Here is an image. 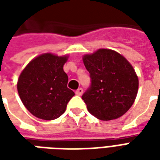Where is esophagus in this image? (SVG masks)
<instances>
[{
  "instance_id": "1",
  "label": "esophagus",
  "mask_w": 160,
  "mask_h": 160,
  "mask_svg": "<svg viewBox=\"0 0 160 160\" xmlns=\"http://www.w3.org/2000/svg\"><path fill=\"white\" fill-rule=\"evenodd\" d=\"M75 93H76V95L80 96L81 94L83 93V89H82V88H78L76 90V92H75Z\"/></svg>"
}]
</instances>
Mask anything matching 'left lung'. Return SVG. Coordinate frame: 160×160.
Segmentation results:
<instances>
[{"instance_id": "1", "label": "left lung", "mask_w": 160, "mask_h": 160, "mask_svg": "<svg viewBox=\"0 0 160 160\" xmlns=\"http://www.w3.org/2000/svg\"><path fill=\"white\" fill-rule=\"evenodd\" d=\"M90 87L82 95L88 111L100 120L117 119L134 104L139 80L133 67L114 50L100 49L83 57Z\"/></svg>"}]
</instances>
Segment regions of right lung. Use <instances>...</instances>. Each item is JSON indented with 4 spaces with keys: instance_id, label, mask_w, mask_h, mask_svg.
Here are the masks:
<instances>
[{
    "instance_id": "1",
    "label": "right lung",
    "mask_w": 160,
    "mask_h": 160,
    "mask_svg": "<svg viewBox=\"0 0 160 160\" xmlns=\"http://www.w3.org/2000/svg\"><path fill=\"white\" fill-rule=\"evenodd\" d=\"M67 56L42 54L31 61L19 75L17 88L20 99L37 118L54 120L65 112L74 96L68 88V77L63 71Z\"/></svg>"
}]
</instances>
